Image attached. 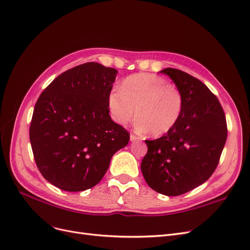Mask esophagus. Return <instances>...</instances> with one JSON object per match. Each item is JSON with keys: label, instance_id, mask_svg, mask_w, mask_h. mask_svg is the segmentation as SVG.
Masks as SVG:
<instances>
[{"label": "esophagus", "instance_id": "1", "mask_svg": "<svg viewBox=\"0 0 250 250\" xmlns=\"http://www.w3.org/2000/svg\"><path fill=\"white\" fill-rule=\"evenodd\" d=\"M138 136H136V135H134V134H130V141L131 142H135V141H138Z\"/></svg>", "mask_w": 250, "mask_h": 250}]
</instances>
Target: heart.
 <instances>
[{
  "label": "heart",
  "instance_id": "1",
  "mask_svg": "<svg viewBox=\"0 0 250 250\" xmlns=\"http://www.w3.org/2000/svg\"><path fill=\"white\" fill-rule=\"evenodd\" d=\"M107 105L116 123L125 125L135 115L138 130L159 137L171 131L179 121L184 97L181 90L167 80L141 73L124 79L120 89L108 94Z\"/></svg>",
  "mask_w": 250,
  "mask_h": 250
}]
</instances>
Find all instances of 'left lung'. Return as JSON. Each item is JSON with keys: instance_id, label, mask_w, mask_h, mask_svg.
<instances>
[{"instance_id": "8db88e82", "label": "left lung", "mask_w": 250, "mask_h": 250, "mask_svg": "<svg viewBox=\"0 0 250 250\" xmlns=\"http://www.w3.org/2000/svg\"><path fill=\"white\" fill-rule=\"evenodd\" d=\"M160 73L170 77L181 90L184 109L171 131L146 141L147 153L141 168L154 191L178 196L214 172L227 141V121L217 97L200 80L172 67Z\"/></svg>"}]
</instances>
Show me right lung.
I'll list each match as a JSON object with an SVG mask.
<instances>
[{
  "label": "right lung",
  "instance_id": "add662e5",
  "mask_svg": "<svg viewBox=\"0 0 250 250\" xmlns=\"http://www.w3.org/2000/svg\"><path fill=\"white\" fill-rule=\"evenodd\" d=\"M117 69L86 62L59 75L41 93L29 126L36 164L67 192L85 191L105 174L129 133L109 116L107 97Z\"/></svg>",
  "mask_w": 250,
  "mask_h": 250
}]
</instances>
